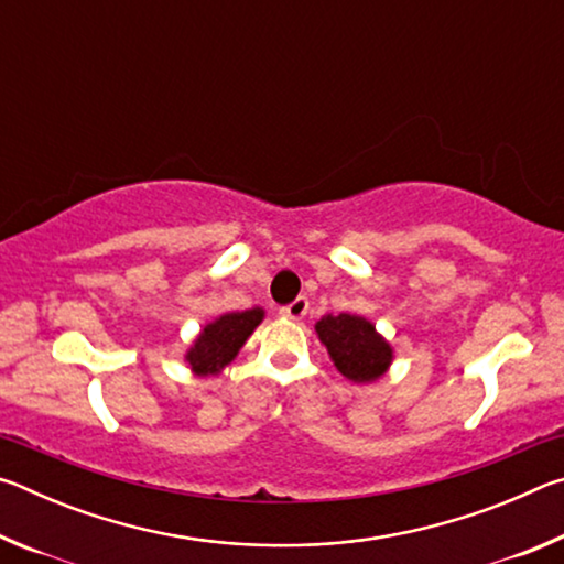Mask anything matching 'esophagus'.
<instances>
[{
    "mask_svg": "<svg viewBox=\"0 0 564 564\" xmlns=\"http://www.w3.org/2000/svg\"><path fill=\"white\" fill-rule=\"evenodd\" d=\"M305 313H308V299H303V295L281 308V316L289 318V321H303Z\"/></svg>",
    "mask_w": 564,
    "mask_h": 564,
    "instance_id": "34e87169",
    "label": "esophagus"
}]
</instances>
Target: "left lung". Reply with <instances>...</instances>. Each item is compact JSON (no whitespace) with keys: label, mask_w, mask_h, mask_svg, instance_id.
I'll return each instance as SVG.
<instances>
[{"label":"left lung","mask_w":564,"mask_h":564,"mask_svg":"<svg viewBox=\"0 0 564 564\" xmlns=\"http://www.w3.org/2000/svg\"><path fill=\"white\" fill-rule=\"evenodd\" d=\"M316 333L336 368L352 383H373L393 362L390 343L380 336L373 323L360 316H323L316 323Z\"/></svg>","instance_id":"left-lung-1"}]
</instances>
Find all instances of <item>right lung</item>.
<instances>
[{"label":"right lung","instance_id":"right-lung-1","mask_svg":"<svg viewBox=\"0 0 564 564\" xmlns=\"http://www.w3.org/2000/svg\"><path fill=\"white\" fill-rule=\"evenodd\" d=\"M263 321V308H248L238 313H224L204 326L188 348L186 360L196 376H216L243 348L248 336Z\"/></svg>","mask_w":564,"mask_h":564}]
</instances>
